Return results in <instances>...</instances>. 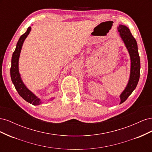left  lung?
I'll return each instance as SVG.
<instances>
[{
  "mask_svg": "<svg viewBox=\"0 0 152 152\" xmlns=\"http://www.w3.org/2000/svg\"><path fill=\"white\" fill-rule=\"evenodd\" d=\"M117 30L127 49L131 59L129 79L125 89L119 96L121 99L120 104H121L131 94L138 83L140 75V58L136 40L133 37L130 30L125 25H119L117 27Z\"/></svg>",
  "mask_w": 152,
  "mask_h": 152,
  "instance_id": "left-lung-1",
  "label": "left lung"
}]
</instances>
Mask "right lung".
<instances>
[{"instance_id": "obj_1", "label": "right lung", "mask_w": 152, "mask_h": 152, "mask_svg": "<svg viewBox=\"0 0 152 152\" xmlns=\"http://www.w3.org/2000/svg\"><path fill=\"white\" fill-rule=\"evenodd\" d=\"M31 29V26H29L26 31L20 37L19 40L18 41L16 49L12 56L10 73L11 80L14 86H15L16 91H18V94L26 102H28L29 103L32 104L33 105L37 106L42 103V101L41 100L40 98L37 97L34 93H32L24 84L19 71V59L20 56L21 50L22 49L23 44L24 43V41L27 37V36L29 35ZM54 99V98L53 97L50 98L48 100H53Z\"/></svg>"}]
</instances>
